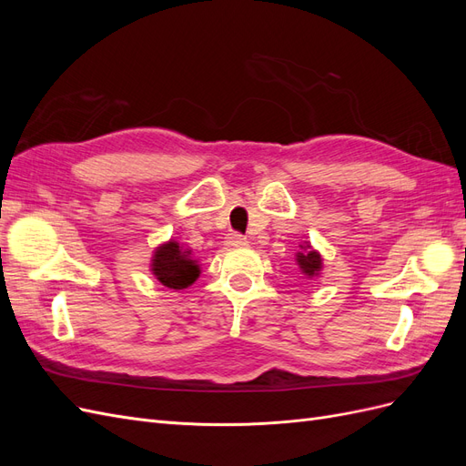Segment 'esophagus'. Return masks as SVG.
I'll use <instances>...</instances> for the list:
<instances>
[{
	"label": "esophagus",
	"instance_id": "1",
	"mask_svg": "<svg viewBox=\"0 0 466 466\" xmlns=\"http://www.w3.org/2000/svg\"><path fill=\"white\" fill-rule=\"evenodd\" d=\"M247 238L243 237V235H238V233H231L229 237H228V241H225V245L228 247H231V248H238V247H247Z\"/></svg>",
	"mask_w": 466,
	"mask_h": 466
}]
</instances>
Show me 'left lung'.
Returning a JSON list of instances; mask_svg holds the SVG:
<instances>
[{
  "instance_id": "obj_1",
  "label": "left lung",
  "mask_w": 466,
  "mask_h": 466,
  "mask_svg": "<svg viewBox=\"0 0 466 466\" xmlns=\"http://www.w3.org/2000/svg\"><path fill=\"white\" fill-rule=\"evenodd\" d=\"M299 252H295V262L299 266V272L307 278L313 279L319 278L322 272V257L317 248L311 247V243L299 245Z\"/></svg>"
}]
</instances>
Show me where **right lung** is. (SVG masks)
Returning <instances> with one entry per match:
<instances>
[{"label":"right lung","instance_id":"add662e5","mask_svg":"<svg viewBox=\"0 0 466 466\" xmlns=\"http://www.w3.org/2000/svg\"><path fill=\"white\" fill-rule=\"evenodd\" d=\"M149 270L155 279L168 289H187L202 274L192 250L177 243L175 238H168L153 250Z\"/></svg>","mask_w":466,"mask_h":466}]
</instances>
